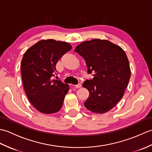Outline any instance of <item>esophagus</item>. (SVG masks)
<instances>
[{"mask_svg":"<svg viewBox=\"0 0 152 152\" xmlns=\"http://www.w3.org/2000/svg\"><path fill=\"white\" fill-rule=\"evenodd\" d=\"M74 86L76 88H81V87H82V85H81V83H78V84L75 85V86Z\"/></svg>","mask_w":152,"mask_h":152,"instance_id":"esophagus-1","label":"esophagus"}]
</instances>
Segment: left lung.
Segmentation results:
<instances>
[{"mask_svg":"<svg viewBox=\"0 0 152 152\" xmlns=\"http://www.w3.org/2000/svg\"><path fill=\"white\" fill-rule=\"evenodd\" d=\"M74 51L81 56L93 80L82 86L89 92L86 108L96 114H104L122 99L131 77L127 55L122 48L108 40L96 38L82 42Z\"/></svg>","mask_w":152,"mask_h":152,"instance_id":"8db88e82","label":"left lung"}]
</instances>
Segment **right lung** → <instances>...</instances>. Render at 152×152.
I'll return each mask as SVG.
<instances>
[{
    "mask_svg": "<svg viewBox=\"0 0 152 152\" xmlns=\"http://www.w3.org/2000/svg\"><path fill=\"white\" fill-rule=\"evenodd\" d=\"M72 46L66 42L41 40L25 51L21 64L23 85L28 101L46 114L59 112L69 85L52 79L56 64Z\"/></svg>",
    "mask_w": 152,
    "mask_h": 152,
    "instance_id": "1",
    "label": "right lung"
}]
</instances>
